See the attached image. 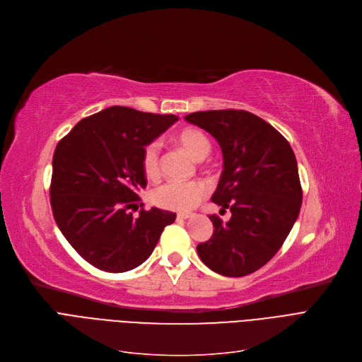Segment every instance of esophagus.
Listing matches in <instances>:
<instances>
[{
    "instance_id": "obj_1",
    "label": "esophagus",
    "mask_w": 362,
    "mask_h": 362,
    "mask_svg": "<svg viewBox=\"0 0 362 362\" xmlns=\"http://www.w3.org/2000/svg\"><path fill=\"white\" fill-rule=\"evenodd\" d=\"M193 214L192 212H180V214H177V219H187V218H190Z\"/></svg>"
}]
</instances>
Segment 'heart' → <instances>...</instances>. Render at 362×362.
I'll list each match as a JSON object with an SVG mask.
<instances>
[{
	"instance_id": "heart-1",
	"label": "heart",
	"mask_w": 362,
	"mask_h": 362,
	"mask_svg": "<svg viewBox=\"0 0 362 362\" xmlns=\"http://www.w3.org/2000/svg\"><path fill=\"white\" fill-rule=\"evenodd\" d=\"M177 139L181 146L199 160L204 159L211 151L209 139L199 128H182ZM141 169L144 177L150 181H156L160 177V143L158 140L144 146L141 153ZM206 194H208V185L203 181H169L153 192L151 200L162 209L184 212L194 208Z\"/></svg>"
}]
</instances>
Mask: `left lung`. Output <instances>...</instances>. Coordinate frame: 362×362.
<instances>
[{"instance_id": "obj_1", "label": "left lung", "mask_w": 362, "mask_h": 362, "mask_svg": "<svg viewBox=\"0 0 362 362\" xmlns=\"http://www.w3.org/2000/svg\"><path fill=\"white\" fill-rule=\"evenodd\" d=\"M185 120L219 143L223 170L212 202L231 212L227 223L209 216L215 230L197 253L212 271L245 277L272 259L298 219L302 187L295 153L277 129L246 110L194 112Z\"/></svg>"}]
</instances>
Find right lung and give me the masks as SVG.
Listing matches in <instances>:
<instances>
[{
	"instance_id": "add662e5",
	"label": "right lung",
	"mask_w": 362,
	"mask_h": 362,
	"mask_svg": "<svg viewBox=\"0 0 362 362\" xmlns=\"http://www.w3.org/2000/svg\"><path fill=\"white\" fill-rule=\"evenodd\" d=\"M178 120L112 106L82 120L59 141L53 156L49 202L57 227L93 267L125 272L141 265L175 214L146 211L139 193L146 144ZM141 207V215L132 212Z\"/></svg>"
}]
</instances>
